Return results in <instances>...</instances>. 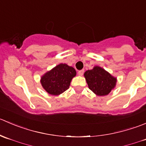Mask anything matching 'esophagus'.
<instances>
[{"label":"esophagus","mask_w":146,"mask_h":146,"mask_svg":"<svg viewBox=\"0 0 146 146\" xmlns=\"http://www.w3.org/2000/svg\"><path fill=\"white\" fill-rule=\"evenodd\" d=\"M78 74H79V76H82V75L84 74V70H80V71L78 72Z\"/></svg>","instance_id":"esophagus-1"}]
</instances>
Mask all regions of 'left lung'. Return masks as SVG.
Returning <instances> with one entry per match:
<instances>
[{
  "mask_svg": "<svg viewBox=\"0 0 146 146\" xmlns=\"http://www.w3.org/2000/svg\"><path fill=\"white\" fill-rule=\"evenodd\" d=\"M89 89L97 96H106L116 85L117 79L99 66H95L84 74Z\"/></svg>",
  "mask_w": 146,
  "mask_h": 146,
  "instance_id": "left-lung-1",
  "label": "left lung"
}]
</instances>
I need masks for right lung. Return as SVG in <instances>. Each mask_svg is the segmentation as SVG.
<instances>
[{
	"label": "right lung",
	"mask_w": 146,
	"mask_h": 146,
	"mask_svg": "<svg viewBox=\"0 0 146 146\" xmlns=\"http://www.w3.org/2000/svg\"><path fill=\"white\" fill-rule=\"evenodd\" d=\"M76 74L74 67L61 63L44 73L40 78V83L47 93L57 96L70 88L72 79Z\"/></svg>",
	"instance_id": "right-lung-1"
}]
</instances>
